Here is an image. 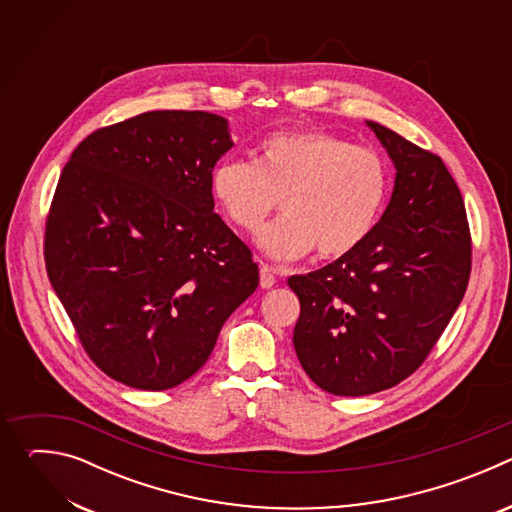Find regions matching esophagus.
Returning a JSON list of instances; mask_svg holds the SVG:
<instances>
[{"mask_svg":"<svg viewBox=\"0 0 512 512\" xmlns=\"http://www.w3.org/2000/svg\"><path fill=\"white\" fill-rule=\"evenodd\" d=\"M281 273V269H277V267H271V265H261V269H259V281H261V287L263 289H269V287H273L275 285V281H277V275Z\"/></svg>","mask_w":512,"mask_h":512,"instance_id":"esophagus-1","label":"esophagus"}]
</instances>
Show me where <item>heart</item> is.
<instances>
[{"instance_id":"1","label":"heart","mask_w":512,"mask_h":512,"mask_svg":"<svg viewBox=\"0 0 512 512\" xmlns=\"http://www.w3.org/2000/svg\"><path fill=\"white\" fill-rule=\"evenodd\" d=\"M212 194L227 221L257 233L281 198L283 216L257 239L273 259H298L314 247L342 257L375 229L389 188L383 158L326 131L265 137L253 164L225 160L212 170Z\"/></svg>"}]
</instances>
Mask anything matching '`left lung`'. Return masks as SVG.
Segmentation results:
<instances>
[{
    "mask_svg": "<svg viewBox=\"0 0 512 512\" xmlns=\"http://www.w3.org/2000/svg\"><path fill=\"white\" fill-rule=\"evenodd\" d=\"M369 127L397 170L387 210L360 247L287 279L300 300L302 369L342 397L413 375L458 310L472 269L466 206L442 158L381 123Z\"/></svg>",
    "mask_w": 512,
    "mask_h": 512,
    "instance_id": "8db88e82",
    "label": "left lung"
}]
</instances>
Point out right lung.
I'll return each mask as SVG.
<instances>
[{
    "mask_svg": "<svg viewBox=\"0 0 512 512\" xmlns=\"http://www.w3.org/2000/svg\"><path fill=\"white\" fill-rule=\"evenodd\" d=\"M225 117L148 111L101 127L66 162L44 261L89 358L111 379L166 391L208 360L259 285L249 247L214 212Z\"/></svg>",
    "mask_w": 512,
    "mask_h": 512,
    "instance_id": "add662e5",
    "label": "right lung"
}]
</instances>
